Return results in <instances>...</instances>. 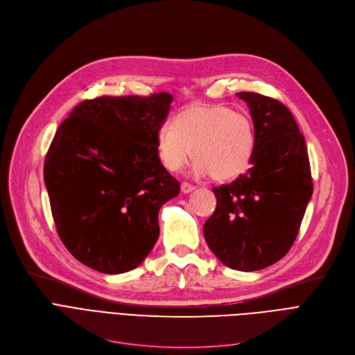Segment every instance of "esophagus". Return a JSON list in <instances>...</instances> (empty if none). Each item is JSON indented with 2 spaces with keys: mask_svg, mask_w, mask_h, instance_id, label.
I'll return each mask as SVG.
<instances>
[{
  "mask_svg": "<svg viewBox=\"0 0 355 355\" xmlns=\"http://www.w3.org/2000/svg\"><path fill=\"white\" fill-rule=\"evenodd\" d=\"M194 190H196L194 185H191V184H189V182H182V184H181V191H182L184 194H189V193H191V191H194Z\"/></svg>",
  "mask_w": 355,
  "mask_h": 355,
  "instance_id": "34e87169",
  "label": "esophagus"
}]
</instances>
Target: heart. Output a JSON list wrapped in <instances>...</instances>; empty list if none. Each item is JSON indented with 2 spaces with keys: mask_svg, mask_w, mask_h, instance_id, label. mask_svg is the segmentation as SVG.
Instances as JSON below:
<instances>
[{
  "mask_svg": "<svg viewBox=\"0 0 355 355\" xmlns=\"http://www.w3.org/2000/svg\"><path fill=\"white\" fill-rule=\"evenodd\" d=\"M254 145L252 118L225 105L185 109L174 125L165 123L157 132V154L166 170L180 171L194 155V174L218 181L243 174Z\"/></svg>",
  "mask_w": 355,
  "mask_h": 355,
  "instance_id": "1",
  "label": "heart"
}]
</instances>
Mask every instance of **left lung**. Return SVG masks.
I'll list each match as a JSON object with an SVG mask.
<instances>
[{
    "mask_svg": "<svg viewBox=\"0 0 355 355\" xmlns=\"http://www.w3.org/2000/svg\"><path fill=\"white\" fill-rule=\"evenodd\" d=\"M236 96L250 109L256 145L252 166L214 187L217 206L204 237L223 265L253 272L281 260L292 248L312 196L304 135L291 110L253 92Z\"/></svg>",
    "mask_w": 355,
    "mask_h": 355,
    "instance_id": "1",
    "label": "left lung"
}]
</instances>
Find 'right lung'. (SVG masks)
Listing matches in <instances>:
<instances>
[{"label": "right lung", "instance_id": "right-lung-1", "mask_svg": "<svg viewBox=\"0 0 355 355\" xmlns=\"http://www.w3.org/2000/svg\"><path fill=\"white\" fill-rule=\"evenodd\" d=\"M170 93L83 101L44 159L55 229L83 265L107 275L138 268L159 236L158 213L180 182L157 154Z\"/></svg>", "mask_w": 355, "mask_h": 355}]
</instances>
